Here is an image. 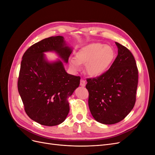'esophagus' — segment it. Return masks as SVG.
<instances>
[{
    "instance_id": "obj_1",
    "label": "esophagus",
    "mask_w": 155,
    "mask_h": 155,
    "mask_svg": "<svg viewBox=\"0 0 155 155\" xmlns=\"http://www.w3.org/2000/svg\"><path fill=\"white\" fill-rule=\"evenodd\" d=\"M85 85H86V82H85V81L84 80V79H81V81H80V85H81V87H85Z\"/></svg>"
}]
</instances>
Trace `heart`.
I'll return each mask as SVG.
<instances>
[{"mask_svg":"<svg viewBox=\"0 0 155 155\" xmlns=\"http://www.w3.org/2000/svg\"><path fill=\"white\" fill-rule=\"evenodd\" d=\"M114 57L115 51L112 46L94 43L81 48L76 53V59H70L68 63L74 71L80 70V64H86L89 76H98L109 68Z\"/></svg>","mask_w":155,"mask_h":155,"instance_id":"obj_1","label":"heart"}]
</instances>
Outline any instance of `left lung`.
Wrapping results in <instances>:
<instances>
[{"label": "left lung", "instance_id": "obj_1", "mask_svg": "<svg viewBox=\"0 0 155 155\" xmlns=\"http://www.w3.org/2000/svg\"><path fill=\"white\" fill-rule=\"evenodd\" d=\"M118 55L110 68L96 78L87 79L88 107L98 122L112 125L124 120L136 101L138 71L132 53L116 42Z\"/></svg>", "mask_w": 155, "mask_h": 155}]
</instances>
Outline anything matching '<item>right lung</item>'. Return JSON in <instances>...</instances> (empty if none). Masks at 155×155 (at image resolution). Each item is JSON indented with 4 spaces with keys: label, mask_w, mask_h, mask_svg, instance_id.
<instances>
[{
    "label": "right lung",
    "mask_w": 155,
    "mask_h": 155,
    "mask_svg": "<svg viewBox=\"0 0 155 155\" xmlns=\"http://www.w3.org/2000/svg\"><path fill=\"white\" fill-rule=\"evenodd\" d=\"M48 51H54L67 63L72 49L60 35L31 46L22 56L18 91L32 120L54 126L66 119L70 110L68 98L79 87L80 77L68 74L62 60L48 62L44 54Z\"/></svg>",
    "instance_id": "obj_1"
}]
</instances>
